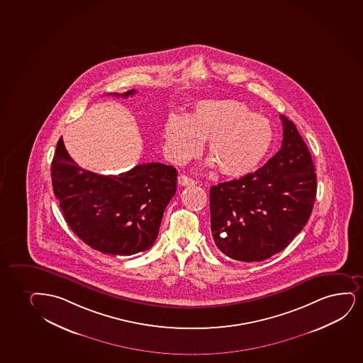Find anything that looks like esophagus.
<instances>
[{
  "mask_svg": "<svg viewBox=\"0 0 363 363\" xmlns=\"http://www.w3.org/2000/svg\"><path fill=\"white\" fill-rule=\"evenodd\" d=\"M177 182H179V186H192V184H196L194 179L186 175H179Z\"/></svg>",
  "mask_w": 363,
  "mask_h": 363,
  "instance_id": "esophagus-1",
  "label": "esophagus"
}]
</instances>
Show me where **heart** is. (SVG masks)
I'll use <instances>...</instances> for the list:
<instances>
[{"label":"heart","instance_id":"b5f03b06","mask_svg":"<svg viewBox=\"0 0 363 363\" xmlns=\"http://www.w3.org/2000/svg\"><path fill=\"white\" fill-rule=\"evenodd\" d=\"M166 152L175 162H187L206 140L209 165L220 174L241 177L255 170L273 145L274 130L267 117L236 100H206L188 117L172 113L164 125Z\"/></svg>","mask_w":363,"mask_h":363}]
</instances>
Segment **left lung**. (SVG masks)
<instances>
[{
  "label": "left lung",
  "instance_id": "1",
  "mask_svg": "<svg viewBox=\"0 0 363 363\" xmlns=\"http://www.w3.org/2000/svg\"><path fill=\"white\" fill-rule=\"evenodd\" d=\"M281 148L260 169L211 188L215 245L241 262H262L289 246L313 209L317 175L295 123L280 116Z\"/></svg>",
  "mask_w": 363,
  "mask_h": 363
}]
</instances>
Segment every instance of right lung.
<instances>
[{
    "label": "right lung",
    "instance_id": "obj_1",
    "mask_svg": "<svg viewBox=\"0 0 363 363\" xmlns=\"http://www.w3.org/2000/svg\"><path fill=\"white\" fill-rule=\"evenodd\" d=\"M51 179L63 218L82 241L105 255H132L147 251L157 240L165 208L175 196L177 171L149 162L120 175H99L78 166L61 137Z\"/></svg>",
    "mask_w": 363,
    "mask_h": 363
}]
</instances>
